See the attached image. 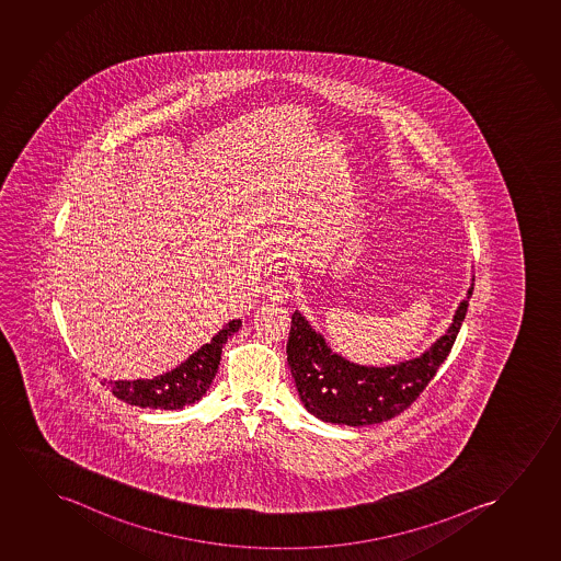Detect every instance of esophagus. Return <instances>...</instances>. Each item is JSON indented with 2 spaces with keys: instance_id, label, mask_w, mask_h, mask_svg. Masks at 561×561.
Masks as SVG:
<instances>
[{
  "instance_id": "esophagus-1",
  "label": "esophagus",
  "mask_w": 561,
  "mask_h": 561,
  "mask_svg": "<svg viewBox=\"0 0 561 561\" xmlns=\"http://www.w3.org/2000/svg\"><path fill=\"white\" fill-rule=\"evenodd\" d=\"M289 279H291L289 274H282V276H276L270 282L268 287H266V297H268L270 302L282 305V302L289 299Z\"/></svg>"
}]
</instances>
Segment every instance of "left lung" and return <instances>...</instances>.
Segmentation results:
<instances>
[{"label":"left lung","mask_w":561,"mask_h":561,"mask_svg":"<svg viewBox=\"0 0 561 561\" xmlns=\"http://www.w3.org/2000/svg\"><path fill=\"white\" fill-rule=\"evenodd\" d=\"M476 276L445 335L420 356L389 366H362L335 353L299 310L291 316L287 364L310 414L322 422L362 427L387 422L404 412L430 385L453 348L468 312Z\"/></svg>","instance_id":"8db88e82"}]
</instances>
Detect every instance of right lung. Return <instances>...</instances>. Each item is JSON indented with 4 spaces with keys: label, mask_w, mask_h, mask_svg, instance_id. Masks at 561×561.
Returning <instances> with one entry per match:
<instances>
[{
    "label": "right lung",
    "mask_w": 561,
    "mask_h": 561,
    "mask_svg": "<svg viewBox=\"0 0 561 561\" xmlns=\"http://www.w3.org/2000/svg\"><path fill=\"white\" fill-rule=\"evenodd\" d=\"M241 320H231L207 345L201 346L187 360L153 379L108 381V389L126 404L153 410H182L203 399L215 379L222 346L238 333Z\"/></svg>",
    "instance_id": "add662e5"
}]
</instances>
